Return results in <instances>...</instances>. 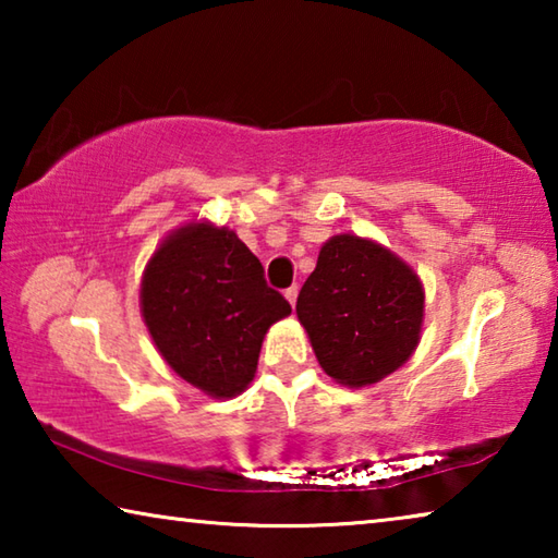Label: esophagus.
<instances>
[{
    "mask_svg": "<svg viewBox=\"0 0 558 558\" xmlns=\"http://www.w3.org/2000/svg\"><path fill=\"white\" fill-rule=\"evenodd\" d=\"M286 298H288V302L292 307H295V302H298V286H292V288H288L286 290Z\"/></svg>",
    "mask_w": 558,
    "mask_h": 558,
    "instance_id": "esophagus-1",
    "label": "esophagus"
}]
</instances>
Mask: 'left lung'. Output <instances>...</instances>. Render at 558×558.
I'll list each match as a JSON object with an SVG mask.
<instances>
[{"instance_id": "left-lung-1", "label": "left lung", "mask_w": 558, "mask_h": 558, "mask_svg": "<svg viewBox=\"0 0 558 558\" xmlns=\"http://www.w3.org/2000/svg\"><path fill=\"white\" fill-rule=\"evenodd\" d=\"M295 310L319 366L339 384L369 386L418 344L423 286L384 245L342 233L323 245Z\"/></svg>"}]
</instances>
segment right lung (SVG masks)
I'll use <instances>...</instances> for the list:
<instances>
[{"instance_id": "right-lung-1", "label": "right lung", "mask_w": 558, "mask_h": 558, "mask_svg": "<svg viewBox=\"0 0 558 558\" xmlns=\"http://www.w3.org/2000/svg\"><path fill=\"white\" fill-rule=\"evenodd\" d=\"M140 300L165 362L214 399L253 381L268 327L290 315L248 245L211 223L184 226L159 245Z\"/></svg>"}]
</instances>
